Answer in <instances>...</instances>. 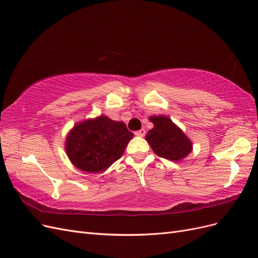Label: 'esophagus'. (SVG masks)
I'll return each instance as SVG.
<instances>
[{
	"label": "esophagus",
	"instance_id": "esophagus-1",
	"mask_svg": "<svg viewBox=\"0 0 258 258\" xmlns=\"http://www.w3.org/2000/svg\"><path fill=\"white\" fill-rule=\"evenodd\" d=\"M145 134H146V131H145V129H144V128L140 129V130H138V131H136V132H135V135H136L137 137H144V136H145Z\"/></svg>",
	"mask_w": 258,
	"mask_h": 258
}]
</instances>
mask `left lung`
<instances>
[{"label":"left lung","mask_w":258,"mask_h":258,"mask_svg":"<svg viewBox=\"0 0 258 258\" xmlns=\"http://www.w3.org/2000/svg\"><path fill=\"white\" fill-rule=\"evenodd\" d=\"M154 128L147 132L146 141L159 157L178 161L191 152V142L183 131L166 116H151Z\"/></svg>","instance_id":"1"}]
</instances>
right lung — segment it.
Listing matches in <instances>:
<instances>
[{
  "label": "right lung",
  "instance_id": "obj_1",
  "mask_svg": "<svg viewBox=\"0 0 258 258\" xmlns=\"http://www.w3.org/2000/svg\"><path fill=\"white\" fill-rule=\"evenodd\" d=\"M132 137L123 122L100 116L76 124L68 136L66 151L79 169L101 172L121 157Z\"/></svg>",
  "mask_w": 258,
  "mask_h": 258
}]
</instances>
